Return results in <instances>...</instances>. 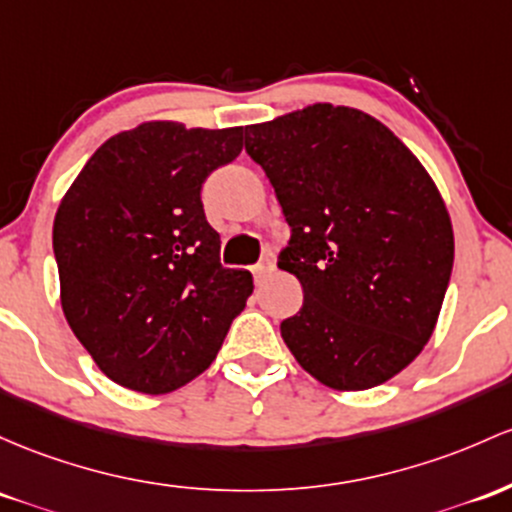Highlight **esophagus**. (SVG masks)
Instances as JSON below:
<instances>
[{
	"instance_id": "obj_1",
	"label": "esophagus",
	"mask_w": 512,
	"mask_h": 512,
	"mask_svg": "<svg viewBox=\"0 0 512 512\" xmlns=\"http://www.w3.org/2000/svg\"><path fill=\"white\" fill-rule=\"evenodd\" d=\"M272 269H274L272 260H262V262H257L255 267H250V272H252V277H255V282H260V279H265L267 274H272Z\"/></svg>"
}]
</instances>
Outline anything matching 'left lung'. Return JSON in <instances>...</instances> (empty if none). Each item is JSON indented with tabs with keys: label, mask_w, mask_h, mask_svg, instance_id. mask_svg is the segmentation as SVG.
<instances>
[{
	"label": "left lung",
	"mask_w": 512,
	"mask_h": 512,
	"mask_svg": "<svg viewBox=\"0 0 512 512\" xmlns=\"http://www.w3.org/2000/svg\"><path fill=\"white\" fill-rule=\"evenodd\" d=\"M291 228L277 267L303 286L282 323L296 362L335 391L384 384L423 352L454 262L440 189L374 116L311 104L245 126Z\"/></svg>",
	"instance_id": "obj_1"
}]
</instances>
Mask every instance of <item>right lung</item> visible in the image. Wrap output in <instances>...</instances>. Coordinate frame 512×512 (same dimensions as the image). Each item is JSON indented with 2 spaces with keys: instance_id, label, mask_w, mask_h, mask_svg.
Returning <instances> with one entry per match:
<instances>
[{
  "instance_id": "1",
  "label": "right lung",
  "mask_w": 512,
  "mask_h": 512,
  "mask_svg": "<svg viewBox=\"0 0 512 512\" xmlns=\"http://www.w3.org/2000/svg\"><path fill=\"white\" fill-rule=\"evenodd\" d=\"M243 150V128L145 121L116 133L70 184L53 223L60 303L116 384L170 393L211 367L252 294L218 262L201 184Z\"/></svg>"
}]
</instances>
